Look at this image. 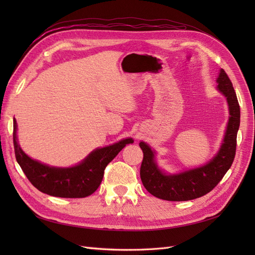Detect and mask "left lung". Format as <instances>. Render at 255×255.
I'll return each mask as SVG.
<instances>
[{
    "mask_svg": "<svg viewBox=\"0 0 255 255\" xmlns=\"http://www.w3.org/2000/svg\"><path fill=\"white\" fill-rule=\"evenodd\" d=\"M217 89L227 98L230 118L223 142L218 153L204 166L176 174H167L157 167L155 152L145 142L139 143L143 152L140 179L145 189L154 197L167 201H188L208 194L217 186L232 166L236 152V138L241 123L238 100L226 71L221 69Z\"/></svg>",
    "mask_w": 255,
    "mask_h": 255,
    "instance_id": "8db88e82",
    "label": "left lung"
}]
</instances>
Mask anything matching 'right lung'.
<instances>
[{
	"instance_id": "add662e5",
	"label": "right lung",
	"mask_w": 255,
	"mask_h": 255,
	"mask_svg": "<svg viewBox=\"0 0 255 255\" xmlns=\"http://www.w3.org/2000/svg\"><path fill=\"white\" fill-rule=\"evenodd\" d=\"M132 138L92 151L79 165L69 168L51 167L32 159L22 151L17 140V122L13 120V146L16 159L28 181L43 194L59 198H85L98 189L106 166Z\"/></svg>"
}]
</instances>
